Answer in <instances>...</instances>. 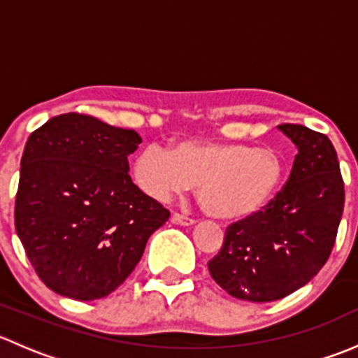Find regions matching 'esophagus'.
<instances>
[{"mask_svg":"<svg viewBox=\"0 0 358 358\" xmlns=\"http://www.w3.org/2000/svg\"><path fill=\"white\" fill-rule=\"evenodd\" d=\"M171 222L178 223V225H183V227H189V225H194V223H196V220L189 218V216H185V215H180V213H173Z\"/></svg>","mask_w":358,"mask_h":358,"instance_id":"esophagus-1","label":"esophagus"}]
</instances>
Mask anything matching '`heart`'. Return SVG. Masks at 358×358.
I'll return each instance as SVG.
<instances>
[{
    "label": "heart",
    "mask_w": 358,
    "mask_h": 358,
    "mask_svg": "<svg viewBox=\"0 0 358 358\" xmlns=\"http://www.w3.org/2000/svg\"><path fill=\"white\" fill-rule=\"evenodd\" d=\"M282 175L275 150L208 140H182L168 152L145 147L133 162V178L149 197L164 202L197 183L201 208L223 220L248 218L265 208Z\"/></svg>",
    "instance_id": "heart-1"
}]
</instances>
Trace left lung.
<instances>
[{"label": "left lung", "mask_w": 358, "mask_h": 358, "mask_svg": "<svg viewBox=\"0 0 358 358\" xmlns=\"http://www.w3.org/2000/svg\"><path fill=\"white\" fill-rule=\"evenodd\" d=\"M298 147L289 180L263 211L227 229L208 263L222 289L246 301L286 298L313 279L334 248L345 206V183L326 135L301 124H279Z\"/></svg>", "instance_id": "8db88e82"}]
</instances>
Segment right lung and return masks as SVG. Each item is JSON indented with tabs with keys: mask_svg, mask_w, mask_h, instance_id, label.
Here are the masks:
<instances>
[{
	"mask_svg": "<svg viewBox=\"0 0 358 358\" xmlns=\"http://www.w3.org/2000/svg\"><path fill=\"white\" fill-rule=\"evenodd\" d=\"M142 138L86 114L55 115L20 161L15 229L39 279L78 301L106 298L135 270L169 211L128 175Z\"/></svg>",
	"mask_w": 358,
	"mask_h": 358,
	"instance_id": "right-lung-1",
	"label": "right lung"
}]
</instances>
